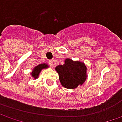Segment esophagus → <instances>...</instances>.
<instances>
[{
	"mask_svg": "<svg viewBox=\"0 0 122 122\" xmlns=\"http://www.w3.org/2000/svg\"><path fill=\"white\" fill-rule=\"evenodd\" d=\"M49 64L50 66H53V65H54V62H53V60H49Z\"/></svg>",
	"mask_w": 122,
	"mask_h": 122,
	"instance_id": "34e87169",
	"label": "esophagus"
}]
</instances>
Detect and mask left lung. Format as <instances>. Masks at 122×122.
I'll use <instances>...</instances> for the list:
<instances>
[{
  "label": "left lung",
  "mask_w": 122,
  "mask_h": 122,
  "mask_svg": "<svg viewBox=\"0 0 122 122\" xmlns=\"http://www.w3.org/2000/svg\"><path fill=\"white\" fill-rule=\"evenodd\" d=\"M56 71L58 73L61 84L68 89H75L79 85H82L87 78L85 64L71 59H66L63 65L56 67Z\"/></svg>",
  "instance_id": "left-lung-1"
}]
</instances>
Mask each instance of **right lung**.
Listing matches in <instances>:
<instances>
[{
  "label": "right lung",
  "mask_w": 122,
  "mask_h": 122,
  "mask_svg": "<svg viewBox=\"0 0 122 122\" xmlns=\"http://www.w3.org/2000/svg\"><path fill=\"white\" fill-rule=\"evenodd\" d=\"M48 68V65L47 64H39L38 66H35L34 69L32 70V72L31 73V75L32 77L34 78V79H36L38 78L39 75V73H40L41 71L43 68Z\"/></svg>",
  "instance_id": "obj_1"
}]
</instances>
